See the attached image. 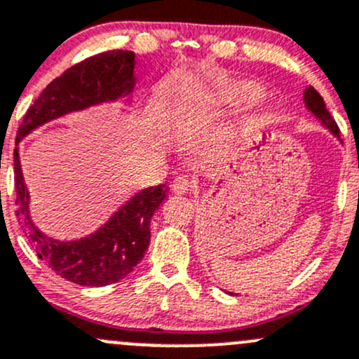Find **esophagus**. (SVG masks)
<instances>
[{
	"label": "esophagus",
	"instance_id": "34e87169",
	"mask_svg": "<svg viewBox=\"0 0 359 359\" xmlns=\"http://www.w3.org/2000/svg\"><path fill=\"white\" fill-rule=\"evenodd\" d=\"M192 182L187 179V177H177L175 180L172 182V191L175 194H186V192L191 191Z\"/></svg>",
	"mask_w": 359,
	"mask_h": 359
}]
</instances>
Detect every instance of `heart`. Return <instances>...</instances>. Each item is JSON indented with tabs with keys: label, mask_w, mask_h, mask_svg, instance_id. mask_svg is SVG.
Instances as JSON below:
<instances>
[{
	"label": "heart",
	"mask_w": 359,
	"mask_h": 359,
	"mask_svg": "<svg viewBox=\"0 0 359 359\" xmlns=\"http://www.w3.org/2000/svg\"><path fill=\"white\" fill-rule=\"evenodd\" d=\"M223 95L231 104H255L261 100L264 92L254 81H235L224 86Z\"/></svg>",
	"instance_id": "obj_1"
}]
</instances>
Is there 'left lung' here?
<instances>
[{
	"instance_id": "1",
	"label": "left lung",
	"mask_w": 359,
	"mask_h": 359,
	"mask_svg": "<svg viewBox=\"0 0 359 359\" xmlns=\"http://www.w3.org/2000/svg\"><path fill=\"white\" fill-rule=\"evenodd\" d=\"M303 98H305L306 109H309L310 112H312L313 116L317 117V119L320 121L327 129H330V133H332V135H336L337 137H339V133H341L339 128H337L336 121L332 119L330 112L327 110L325 102H324V98L320 97V93H318L313 86H309V88L305 90V95H303Z\"/></svg>"
}]
</instances>
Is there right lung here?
<instances>
[{"instance_id": "obj_1", "label": "right lung", "mask_w": 359, "mask_h": 359, "mask_svg": "<svg viewBox=\"0 0 359 359\" xmlns=\"http://www.w3.org/2000/svg\"><path fill=\"white\" fill-rule=\"evenodd\" d=\"M135 65V53L117 49L71 66L50 81L27 110L18 128L17 144L46 122L129 95L136 81ZM13 165L17 216L37 257L57 276L81 286H107L124 279L141 262L149 245L151 216L167 194L165 184L136 192L90 237L59 242L42 233L30 219V196L23 182L18 148H15Z\"/></svg>"}]
</instances>
